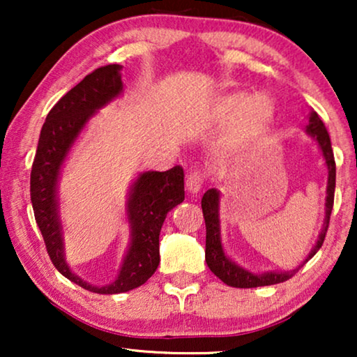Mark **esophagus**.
Returning <instances> with one entry per match:
<instances>
[{
    "instance_id": "obj_1",
    "label": "esophagus",
    "mask_w": 357,
    "mask_h": 357,
    "mask_svg": "<svg viewBox=\"0 0 357 357\" xmlns=\"http://www.w3.org/2000/svg\"><path fill=\"white\" fill-rule=\"evenodd\" d=\"M203 182L204 178L202 172H188L187 180H185V183H187V190L190 193H198L203 187Z\"/></svg>"
}]
</instances>
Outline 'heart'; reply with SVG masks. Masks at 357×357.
I'll return each mask as SVG.
<instances>
[{
	"label": "heart",
	"mask_w": 357,
	"mask_h": 357,
	"mask_svg": "<svg viewBox=\"0 0 357 357\" xmlns=\"http://www.w3.org/2000/svg\"><path fill=\"white\" fill-rule=\"evenodd\" d=\"M273 116V105L265 96L248 97L245 92H234L221 97L214 107V119L219 123L232 122L229 143H245L261 133Z\"/></svg>",
	"instance_id": "1"
}]
</instances>
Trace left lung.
Segmentation results:
<instances>
[{
	"label": "left lung",
	"instance_id": "1",
	"mask_svg": "<svg viewBox=\"0 0 357 357\" xmlns=\"http://www.w3.org/2000/svg\"><path fill=\"white\" fill-rule=\"evenodd\" d=\"M305 133L310 135L312 138L317 141L319 148L325 158L326 169H328V183H326V199H325V221L321 232L319 234L317 243L312 248L309 257L305 258V261H309L317 252L320 250L321 243L325 241L326 229L330 224V214L333 209V199H335V183H336V165L333 158V149H331V141L330 135L326 131L324 121L320 120V116L312 112L309 125L305 126ZM202 208H203V216L204 224H206V263L214 275H216L222 282H226L227 286L232 287H258V286H271L278 284V282H284L296 275L299 271V268L304 265H299L296 270L292 271H268L261 273V275H255V273L245 270V268L238 266L237 263H234L222 248L221 241V222H219V192L216 188H209L202 198Z\"/></svg>",
	"mask_w": 357,
	"mask_h": 357
}]
</instances>
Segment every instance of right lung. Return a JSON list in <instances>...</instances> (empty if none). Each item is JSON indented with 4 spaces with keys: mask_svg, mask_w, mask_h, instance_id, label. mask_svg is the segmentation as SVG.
I'll list each match as a JSON object with an SVG mask.
<instances>
[{
    "mask_svg": "<svg viewBox=\"0 0 357 357\" xmlns=\"http://www.w3.org/2000/svg\"><path fill=\"white\" fill-rule=\"evenodd\" d=\"M120 65L97 68L68 91L48 112L42 126L31 172V202L50 260L68 280L97 294H120L144 284L159 265V234L170 209L185 199L183 169L143 172L131 185L126 202L130 245L119 276L94 286L71 271L65 260L63 227L58 209V180L71 146L97 110L123 92Z\"/></svg>",
    "mask_w": 357,
    "mask_h": 357,
    "instance_id": "obj_1",
    "label": "right lung"
}]
</instances>
